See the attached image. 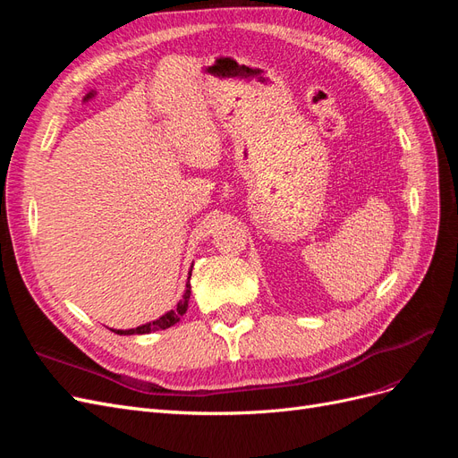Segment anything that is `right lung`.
<instances>
[{"mask_svg": "<svg viewBox=\"0 0 458 458\" xmlns=\"http://www.w3.org/2000/svg\"><path fill=\"white\" fill-rule=\"evenodd\" d=\"M191 271H192V269H191ZM189 275H191V273H189ZM189 279H191V276H189ZM189 298H191V284H189V281H187L185 294H183L182 300H179L175 310H172V311H168L165 315H162L160 318H157V321H152V323L141 325V327H137V328H130V330H113V332H116V335H123V336H126V335H148V332L170 328V327H174L175 323H179V318H182V317L185 315V311H187V308H189Z\"/></svg>", "mask_w": 458, "mask_h": 458, "instance_id": "right-lung-1", "label": "right lung"}]
</instances>
